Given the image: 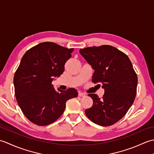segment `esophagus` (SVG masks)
<instances>
[{
  "mask_svg": "<svg viewBox=\"0 0 154 154\" xmlns=\"http://www.w3.org/2000/svg\"><path fill=\"white\" fill-rule=\"evenodd\" d=\"M78 96L79 97H85V94L83 93H81V92H79V93H78Z\"/></svg>",
  "mask_w": 154,
  "mask_h": 154,
  "instance_id": "1",
  "label": "esophagus"
}]
</instances>
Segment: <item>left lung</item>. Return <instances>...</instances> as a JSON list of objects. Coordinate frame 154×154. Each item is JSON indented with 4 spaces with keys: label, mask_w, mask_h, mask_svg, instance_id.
<instances>
[{
    "label": "left lung",
    "mask_w": 154,
    "mask_h": 154,
    "mask_svg": "<svg viewBox=\"0 0 154 154\" xmlns=\"http://www.w3.org/2000/svg\"><path fill=\"white\" fill-rule=\"evenodd\" d=\"M79 53L94 70L93 82L100 83L104 89L101 99L96 94H88L93 104L85 110L86 115L98 125H112L125 116L135 99L138 77L131 61L109 45L80 49Z\"/></svg>",
    "instance_id": "8db88e82"
}]
</instances>
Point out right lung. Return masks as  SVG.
Here are the masks:
<instances>
[{"label":"right lung","instance_id":"1","mask_svg":"<svg viewBox=\"0 0 154 154\" xmlns=\"http://www.w3.org/2000/svg\"><path fill=\"white\" fill-rule=\"evenodd\" d=\"M74 49L52 42H42L28 50L15 72L14 86L18 105L25 116L38 126H46L63 113L69 99L77 91L55 90L51 84L63 73Z\"/></svg>","mask_w":154,"mask_h":154}]
</instances>
